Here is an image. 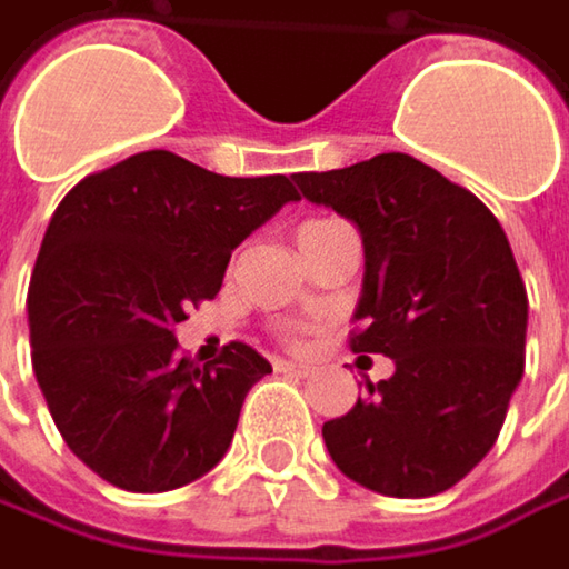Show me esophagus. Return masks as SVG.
I'll use <instances>...</instances> for the list:
<instances>
[{
    "mask_svg": "<svg viewBox=\"0 0 569 569\" xmlns=\"http://www.w3.org/2000/svg\"><path fill=\"white\" fill-rule=\"evenodd\" d=\"M277 372H283V376H296V379H309L311 366H302V362H289V359H277Z\"/></svg>",
    "mask_w": 569,
    "mask_h": 569,
    "instance_id": "obj_1",
    "label": "esophagus"
}]
</instances>
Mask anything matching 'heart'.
Segmentation results:
<instances>
[{"mask_svg": "<svg viewBox=\"0 0 569 569\" xmlns=\"http://www.w3.org/2000/svg\"><path fill=\"white\" fill-rule=\"evenodd\" d=\"M321 222H325V219H321ZM306 226H315V222H306Z\"/></svg>", "mask_w": 569, "mask_h": 569, "instance_id": "1", "label": "heart"}]
</instances>
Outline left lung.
<instances>
[{"label":"left lung","mask_w":569,"mask_h":569,"mask_svg":"<svg viewBox=\"0 0 569 569\" xmlns=\"http://www.w3.org/2000/svg\"><path fill=\"white\" fill-rule=\"evenodd\" d=\"M302 197L350 219L366 273L353 353L395 376L321 427L333 465L385 497H432L481 461L526 369L529 296L497 216L405 152L292 174Z\"/></svg>","instance_id":"8db88e82"}]
</instances>
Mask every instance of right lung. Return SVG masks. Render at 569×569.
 Listing matches in <instances>:
<instances>
[{
    "label": "right lung",
    "instance_id": "1",
    "mask_svg": "<svg viewBox=\"0 0 569 569\" xmlns=\"http://www.w3.org/2000/svg\"><path fill=\"white\" fill-rule=\"evenodd\" d=\"M292 200L286 174L226 178L164 149L62 197L28 289L31 362L66 446L98 478L161 493L229 452L248 388L273 369L248 343L197 366L174 328Z\"/></svg>",
    "mask_w": 569,
    "mask_h": 569
}]
</instances>
